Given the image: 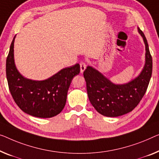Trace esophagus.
Listing matches in <instances>:
<instances>
[{
	"label": "esophagus",
	"instance_id": "obj_1",
	"mask_svg": "<svg viewBox=\"0 0 159 159\" xmlns=\"http://www.w3.org/2000/svg\"><path fill=\"white\" fill-rule=\"evenodd\" d=\"M80 73H84L85 69L86 68V63L85 61H80Z\"/></svg>",
	"mask_w": 159,
	"mask_h": 159
}]
</instances>
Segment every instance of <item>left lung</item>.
<instances>
[{"label": "left lung", "mask_w": 159, "mask_h": 159, "mask_svg": "<svg viewBox=\"0 0 159 159\" xmlns=\"http://www.w3.org/2000/svg\"><path fill=\"white\" fill-rule=\"evenodd\" d=\"M139 31L145 43L146 63L136 79L126 84L116 85L91 66L84 70L89 101L101 115L116 117L131 112L146 93L152 74V57L145 35L140 28Z\"/></svg>", "instance_id": "1"}]
</instances>
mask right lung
<instances>
[{
    "instance_id": "obj_1",
    "label": "right lung",
    "mask_w": 159,
    "mask_h": 159,
    "mask_svg": "<svg viewBox=\"0 0 159 159\" xmlns=\"http://www.w3.org/2000/svg\"><path fill=\"white\" fill-rule=\"evenodd\" d=\"M14 36L6 59V77L14 101L23 112L39 118H51L64 108L68 88L80 72L79 63L63 68L48 79H25L16 69L13 58Z\"/></svg>"
}]
</instances>
